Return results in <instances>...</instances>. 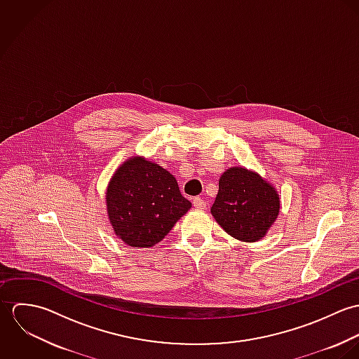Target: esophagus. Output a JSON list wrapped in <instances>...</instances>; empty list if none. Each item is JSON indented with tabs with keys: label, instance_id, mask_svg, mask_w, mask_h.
I'll list each match as a JSON object with an SVG mask.
<instances>
[{
	"label": "esophagus",
	"instance_id": "1",
	"mask_svg": "<svg viewBox=\"0 0 359 359\" xmlns=\"http://www.w3.org/2000/svg\"><path fill=\"white\" fill-rule=\"evenodd\" d=\"M192 203H194V205H195L196 208H201V210H203V208H205V205H207L205 201H203L202 198H194Z\"/></svg>",
	"mask_w": 359,
	"mask_h": 359
}]
</instances>
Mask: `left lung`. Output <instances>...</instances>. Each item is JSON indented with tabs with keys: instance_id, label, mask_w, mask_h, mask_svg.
<instances>
[{
	"instance_id": "obj_1",
	"label": "left lung",
	"mask_w": 359,
	"mask_h": 359,
	"mask_svg": "<svg viewBox=\"0 0 359 359\" xmlns=\"http://www.w3.org/2000/svg\"><path fill=\"white\" fill-rule=\"evenodd\" d=\"M279 207L276 191L257 172L232 167L219 178L211 214L235 239L256 242L276 219Z\"/></svg>"
}]
</instances>
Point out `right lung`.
Here are the masks:
<instances>
[{
  "instance_id": "1",
  "label": "right lung",
  "mask_w": 359,
  "mask_h": 359,
  "mask_svg": "<svg viewBox=\"0 0 359 359\" xmlns=\"http://www.w3.org/2000/svg\"><path fill=\"white\" fill-rule=\"evenodd\" d=\"M106 205L116 235L133 248L158 243L192 205L167 170L142 157H131L114 172Z\"/></svg>"
}]
</instances>
